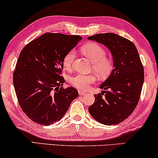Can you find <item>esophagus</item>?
<instances>
[{
	"mask_svg": "<svg viewBox=\"0 0 158 158\" xmlns=\"http://www.w3.org/2000/svg\"><path fill=\"white\" fill-rule=\"evenodd\" d=\"M78 94H79V95H85V92L83 91H81V90H79Z\"/></svg>",
	"mask_w": 158,
	"mask_h": 158,
	"instance_id": "esophagus-1",
	"label": "esophagus"
}]
</instances>
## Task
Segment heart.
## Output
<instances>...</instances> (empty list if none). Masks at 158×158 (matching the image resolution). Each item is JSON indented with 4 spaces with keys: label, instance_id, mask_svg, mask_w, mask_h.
I'll list each match as a JSON object with an SVG mask.
<instances>
[{
    "label": "heart",
    "instance_id": "obj_1",
    "mask_svg": "<svg viewBox=\"0 0 158 158\" xmlns=\"http://www.w3.org/2000/svg\"><path fill=\"white\" fill-rule=\"evenodd\" d=\"M81 51L93 62L92 69L98 76L101 77L109 76L113 69V62L111 59L106 57V51L103 47L96 43H90L82 47ZM75 58V52L74 50H71L67 53L63 59V64L65 68L67 69L72 68ZM95 81V75L92 74H77L69 79L72 85L81 90L88 89L90 84Z\"/></svg>",
    "mask_w": 158,
    "mask_h": 158
}]
</instances>
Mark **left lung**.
I'll use <instances>...</instances> for the list:
<instances>
[{
  "label": "left lung",
  "mask_w": 158,
  "mask_h": 158,
  "mask_svg": "<svg viewBox=\"0 0 158 158\" xmlns=\"http://www.w3.org/2000/svg\"><path fill=\"white\" fill-rule=\"evenodd\" d=\"M88 39L109 48L114 67L109 77L99 86L108 91L94 95L95 101L89 111L100 123L117 125L128 118L138 104L144 78L142 63L135 45L123 37L108 32Z\"/></svg>",
  "instance_id": "8db88e82"
}]
</instances>
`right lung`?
Returning a JSON list of instances; mask_svg holds the SVG:
<instances>
[{
  "label": "right lung",
  "mask_w": 158,
  "mask_h": 158,
  "mask_svg": "<svg viewBox=\"0 0 158 158\" xmlns=\"http://www.w3.org/2000/svg\"><path fill=\"white\" fill-rule=\"evenodd\" d=\"M82 39L79 35L46 32L20 53L13 83L18 102L27 116L43 126L59 121L78 97L73 87L63 88V59Z\"/></svg>",
  "instance_id": "add662e5"
}]
</instances>
